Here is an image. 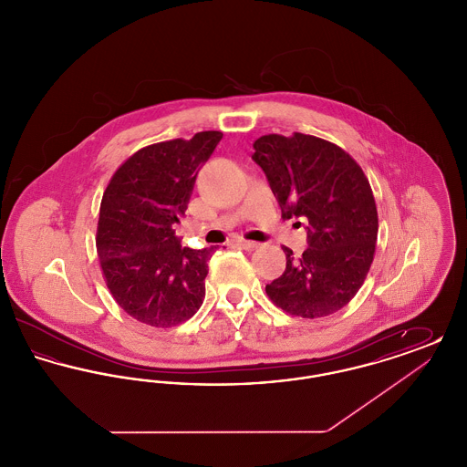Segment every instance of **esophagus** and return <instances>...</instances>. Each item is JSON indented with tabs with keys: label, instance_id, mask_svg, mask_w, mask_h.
Listing matches in <instances>:
<instances>
[{
	"label": "esophagus",
	"instance_id": "obj_1",
	"mask_svg": "<svg viewBox=\"0 0 467 467\" xmlns=\"http://www.w3.org/2000/svg\"><path fill=\"white\" fill-rule=\"evenodd\" d=\"M238 244H240L242 248H244V250H254V248H257V246H259L257 242H248V240H240Z\"/></svg>",
	"mask_w": 467,
	"mask_h": 467
}]
</instances>
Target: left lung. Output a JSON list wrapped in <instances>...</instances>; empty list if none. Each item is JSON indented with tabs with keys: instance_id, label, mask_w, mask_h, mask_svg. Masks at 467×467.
I'll use <instances>...</instances> for the list:
<instances>
[{
	"instance_id": "left-lung-1",
	"label": "left lung",
	"mask_w": 467,
	"mask_h": 467,
	"mask_svg": "<svg viewBox=\"0 0 467 467\" xmlns=\"http://www.w3.org/2000/svg\"><path fill=\"white\" fill-rule=\"evenodd\" d=\"M254 149L282 219L308 221V248L294 259L284 246L287 266L267 284V297L303 318L341 310L375 257L378 212L369 180L348 152L311 134H265Z\"/></svg>"
}]
</instances>
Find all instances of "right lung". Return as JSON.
Masks as SVG:
<instances>
[{"instance_id": "1", "label": "right lung", "mask_w": 467, "mask_h": 467, "mask_svg": "<svg viewBox=\"0 0 467 467\" xmlns=\"http://www.w3.org/2000/svg\"><path fill=\"white\" fill-rule=\"evenodd\" d=\"M221 140V131H201L143 147L117 168L103 192L96 231L103 278L117 305L138 322L171 327L202 305L215 248L182 246L175 223Z\"/></svg>"}]
</instances>
